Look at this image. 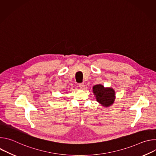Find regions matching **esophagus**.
Wrapping results in <instances>:
<instances>
[{"mask_svg": "<svg viewBox=\"0 0 156 156\" xmlns=\"http://www.w3.org/2000/svg\"><path fill=\"white\" fill-rule=\"evenodd\" d=\"M79 86H80V87L81 89V90H84V87H85V84H84V83H80V84H79Z\"/></svg>", "mask_w": 156, "mask_h": 156, "instance_id": "34e87169", "label": "esophagus"}]
</instances>
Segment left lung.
Returning <instances> with one entry per match:
<instances>
[{"label": "left lung", "instance_id": "1", "mask_svg": "<svg viewBox=\"0 0 156 156\" xmlns=\"http://www.w3.org/2000/svg\"><path fill=\"white\" fill-rule=\"evenodd\" d=\"M93 93L96 101L104 107L111 106L115 100V92L114 89L104 87L101 84H96L93 87Z\"/></svg>", "mask_w": 156, "mask_h": 156}]
</instances>
